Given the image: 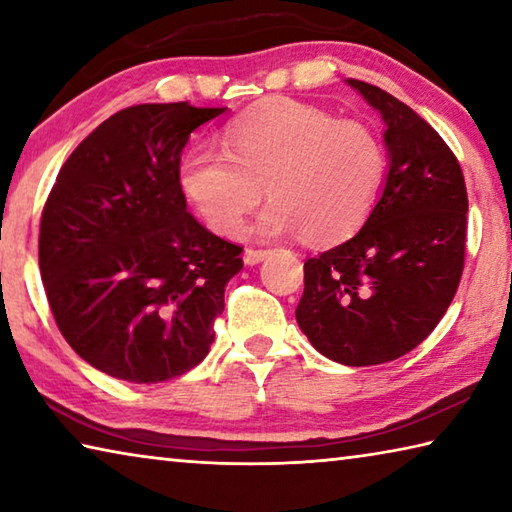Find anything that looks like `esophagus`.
<instances>
[{
  "instance_id": "obj_1",
  "label": "esophagus",
  "mask_w": 512,
  "mask_h": 512,
  "mask_svg": "<svg viewBox=\"0 0 512 512\" xmlns=\"http://www.w3.org/2000/svg\"><path fill=\"white\" fill-rule=\"evenodd\" d=\"M268 255H271V250H264V248H246L244 262H246L248 266H253V264L264 262V259H266Z\"/></svg>"
}]
</instances>
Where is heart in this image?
Masks as SVG:
<instances>
[{"mask_svg": "<svg viewBox=\"0 0 512 512\" xmlns=\"http://www.w3.org/2000/svg\"><path fill=\"white\" fill-rule=\"evenodd\" d=\"M225 145L189 146L180 183L210 228L235 235L259 214L264 237L300 232L311 244L352 235L377 201L386 155L359 121L293 99H275L225 128Z\"/></svg>", "mask_w": 512, "mask_h": 512, "instance_id": "1", "label": "heart"}]
</instances>
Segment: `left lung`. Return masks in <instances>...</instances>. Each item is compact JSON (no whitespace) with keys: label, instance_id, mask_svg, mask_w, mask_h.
Listing matches in <instances>:
<instances>
[{"label":"left lung","instance_id":"left-lung-1","mask_svg":"<svg viewBox=\"0 0 512 512\" xmlns=\"http://www.w3.org/2000/svg\"><path fill=\"white\" fill-rule=\"evenodd\" d=\"M348 83L386 121V187L357 235L307 259L296 318L327 359L377 366L418 348L452 305L467 189L456 155L418 112L377 85Z\"/></svg>","mask_w":512,"mask_h":512}]
</instances>
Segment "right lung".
Masks as SVG:
<instances>
[{
	"label": "right lung",
	"mask_w": 512,
	"mask_h": 512,
	"mask_svg": "<svg viewBox=\"0 0 512 512\" xmlns=\"http://www.w3.org/2000/svg\"><path fill=\"white\" fill-rule=\"evenodd\" d=\"M225 108H124L69 155L40 219L38 259L56 325L110 377L158 384L192 370L214 341L241 246L187 212L180 153Z\"/></svg>",
	"instance_id": "right-lung-1"
}]
</instances>
